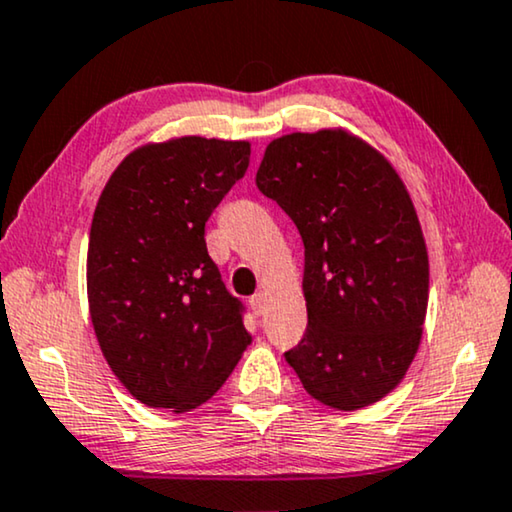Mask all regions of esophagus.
I'll list each match as a JSON object with an SVG mask.
<instances>
[{
  "label": "esophagus",
  "mask_w": 512,
  "mask_h": 512,
  "mask_svg": "<svg viewBox=\"0 0 512 512\" xmlns=\"http://www.w3.org/2000/svg\"><path fill=\"white\" fill-rule=\"evenodd\" d=\"M250 306H252V311L260 316V313H264V306H267V295H264V292H257V295H252Z\"/></svg>",
  "instance_id": "1"
}]
</instances>
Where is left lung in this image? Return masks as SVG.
Wrapping results in <instances>:
<instances>
[{
	"instance_id": "obj_1",
	"label": "left lung",
	"mask_w": 512,
	"mask_h": 512,
	"mask_svg": "<svg viewBox=\"0 0 512 512\" xmlns=\"http://www.w3.org/2000/svg\"><path fill=\"white\" fill-rule=\"evenodd\" d=\"M257 189L304 241L309 325L285 351L306 393L353 412L410 370L428 306V252L407 189L381 152L344 128L271 140Z\"/></svg>"
}]
</instances>
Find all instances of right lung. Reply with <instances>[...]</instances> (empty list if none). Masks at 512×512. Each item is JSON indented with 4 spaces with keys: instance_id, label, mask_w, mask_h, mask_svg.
<instances>
[{
    "instance_id": "obj_1",
    "label": "right lung",
    "mask_w": 512,
    "mask_h": 512,
    "mask_svg": "<svg viewBox=\"0 0 512 512\" xmlns=\"http://www.w3.org/2000/svg\"><path fill=\"white\" fill-rule=\"evenodd\" d=\"M250 142L185 135L126 156L102 189L86 257L100 351L135 400L175 414L220 391L250 344L206 222L245 175Z\"/></svg>"
}]
</instances>
